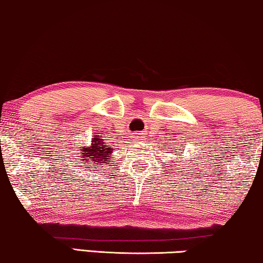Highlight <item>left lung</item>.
Listing matches in <instances>:
<instances>
[{"instance_id":"left-lung-1","label":"left lung","mask_w":263,"mask_h":263,"mask_svg":"<svg viewBox=\"0 0 263 263\" xmlns=\"http://www.w3.org/2000/svg\"><path fill=\"white\" fill-rule=\"evenodd\" d=\"M183 153V152H182ZM178 154H181V153H178ZM178 154H177V156H178ZM190 161H192V160H190Z\"/></svg>"}]
</instances>
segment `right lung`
<instances>
[{"mask_svg": "<svg viewBox=\"0 0 263 263\" xmlns=\"http://www.w3.org/2000/svg\"><path fill=\"white\" fill-rule=\"evenodd\" d=\"M79 160L84 165H92L88 168H95V171H99V168L105 167L110 163L112 158L114 148L107 142H104V139H100L99 135H93L91 145L79 147Z\"/></svg>", "mask_w": 263, "mask_h": 263, "instance_id": "1", "label": "right lung"}]
</instances>
